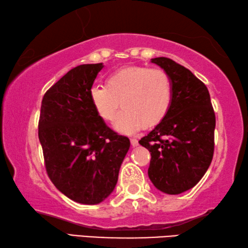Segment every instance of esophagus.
<instances>
[{"label": "esophagus", "mask_w": 248, "mask_h": 248, "mask_svg": "<svg viewBox=\"0 0 248 248\" xmlns=\"http://www.w3.org/2000/svg\"><path fill=\"white\" fill-rule=\"evenodd\" d=\"M130 142H131V145L132 146H137L138 144H139V142H138L137 139H134V138H132V139H130Z\"/></svg>", "instance_id": "34e87169"}]
</instances>
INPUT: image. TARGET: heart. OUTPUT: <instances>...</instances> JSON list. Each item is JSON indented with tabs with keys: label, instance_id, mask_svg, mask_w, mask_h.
Here are the masks:
<instances>
[{
	"label": "heart",
	"instance_id": "obj_1",
	"mask_svg": "<svg viewBox=\"0 0 248 248\" xmlns=\"http://www.w3.org/2000/svg\"><path fill=\"white\" fill-rule=\"evenodd\" d=\"M96 114L112 121L119 103L123 110L117 116L115 128L133 133L142 125L152 128L164 120L173 103L170 78L161 69L128 66L112 73L106 86L94 85L90 91Z\"/></svg>",
	"mask_w": 248,
	"mask_h": 248
}]
</instances>
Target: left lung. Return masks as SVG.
<instances>
[{
	"label": "left lung",
	"mask_w": 248,
	"mask_h": 248,
	"mask_svg": "<svg viewBox=\"0 0 248 248\" xmlns=\"http://www.w3.org/2000/svg\"><path fill=\"white\" fill-rule=\"evenodd\" d=\"M173 85L169 114L139 143L151 153L149 177L158 190L178 195L203 177L215 151L216 115L207 86L169 58L151 59Z\"/></svg>",
	"instance_id": "obj_1"
}]
</instances>
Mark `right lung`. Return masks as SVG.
Listing matches in <instances>:
<instances>
[{
	"instance_id": "add662e5",
	"label": "right lung",
	"mask_w": 248,
	"mask_h": 248,
	"mask_svg": "<svg viewBox=\"0 0 248 248\" xmlns=\"http://www.w3.org/2000/svg\"><path fill=\"white\" fill-rule=\"evenodd\" d=\"M103 63L70 70L46 92L38 137L46 170L57 189L75 202L97 204L115 189L130 148L96 114L90 91Z\"/></svg>"
}]
</instances>
